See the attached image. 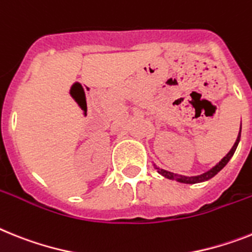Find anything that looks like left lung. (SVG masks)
Instances as JSON below:
<instances>
[{"label":"left lung","mask_w":252,"mask_h":252,"mask_svg":"<svg viewBox=\"0 0 252 252\" xmlns=\"http://www.w3.org/2000/svg\"><path fill=\"white\" fill-rule=\"evenodd\" d=\"M240 138H241V128H240V133H238V136H237V139H236V142H234L233 147L230 149V151L228 152L227 155L224 156L223 158H221L220 161L218 162V164L214 166V168L210 169L209 172L204 173V174L196 175V177H185V175L174 174V173L166 172V170H164V169H158V173H160V174H161V175H164L165 178L172 179V181L181 182V183H187V185H193V183H201V182L209 181V179L213 178L214 175H217L218 173L220 172V170L224 168V166L227 165L228 161H229L230 158H232V156H233V154H234V151H236V149H237L238 142H240Z\"/></svg>","instance_id":"1"}]
</instances>
